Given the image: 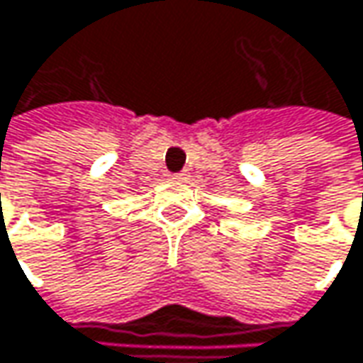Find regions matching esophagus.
<instances>
[{"instance_id":"obj_1","label":"esophagus","mask_w":363,"mask_h":363,"mask_svg":"<svg viewBox=\"0 0 363 363\" xmlns=\"http://www.w3.org/2000/svg\"><path fill=\"white\" fill-rule=\"evenodd\" d=\"M170 179H172V181H177V182H184L186 179H189V172H179V174H172Z\"/></svg>"}]
</instances>
